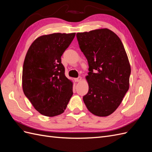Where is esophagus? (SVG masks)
I'll return each mask as SVG.
<instances>
[{
    "instance_id": "1",
    "label": "esophagus",
    "mask_w": 152,
    "mask_h": 152,
    "mask_svg": "<svg viewBox=\"0 0 152 152\" xmlns=\"http://www.w3.org/2000/svg\"><path fill=\"white\" fill-rule=\"evenodd\" d=\"M82 80V77H79L78 78H76V79H75V82H80Z\"/></svg>"
}]
</instances>
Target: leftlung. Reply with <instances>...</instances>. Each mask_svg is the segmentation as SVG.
I'll use <instances>...</instances> for the list:
<instances>
[{"label": "left lung", "instance_id": "8db88e82", "mask_svg": "<svg viewBox=\"0 0 152 152\" xmlns=\"http://www.w3.org/2000/svg\"><path fill=\"white\" fill-rule=\"evenodd\" d=\"M89 65L88 93L83 96L89 111L107 117L115 111L129 88L131 66L120 38L108 28L77 33Z\"/></svg>", "mask_w": 152, "mask_h": 152}]
</instances>
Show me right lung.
<instances>
[{
    "instance_id": "1",
    "label": "right lung",
    "mask_w": 152,
    "mask_h": 152,
    "mask_svg": "<svg viewBox=\"0 0 152 152\" xmlns=\"http://www.w3.org/2000/svg\"><path fill=\"white\" fill-rule=\"evenodd\" d=\"M75 33H55L34 41L23 66L22 86L26 97L45 116L64 112L73 95L72 82L65 75L61 57Z\"/></svg>"
}]
</instances>
